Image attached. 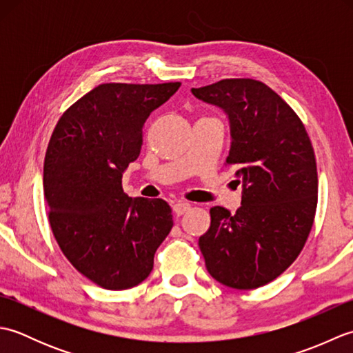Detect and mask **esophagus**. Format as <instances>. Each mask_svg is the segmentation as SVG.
<instances>
[{"mask_svg":"<svg viewBox=\"0 0 353 353\" xmlns=\"http://www.w3.org/2000/svg\"><path fill=\"white\" fill-rule=\"evenodd\" d=\"M191 209V205L186 203V201H177V203L172 205V211H174V214L177 216H181L183 214H186Z\"/></svg>","mask_w":353,"mask_h":353,"instance_id":"1","label":"esophagus"}]
</instances>
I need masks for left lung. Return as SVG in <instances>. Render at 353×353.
<instances>
[{
    "label": "left lung",
    "mask_w": 353,
    "mask_h": 353,
    "mask_svg": "<svg viewBox=\"0 0 353 353\" xmlns=\"http://www.w3.org/2000/svg\"><path fill=\"white\" fill-rule=\"evenodd\" d=\"M191 91L228 114L226 163L243 183L235 214L211 208L199 247L215 281L259 288L296 261L312 229L319 179L311 139L296 112L259 80L224 79Z\"/></svg>",
    "instance_id": "left-lung-1"
}]
</instances>
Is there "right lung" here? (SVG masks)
<instances>
[{
	"label": "right lung",
	"instance_id": "obj_1",
	"mask_svg": "<svg viewBox=\"0 0 353 353\" xmlns=\"http://www.w3.org/2000/svg\"><path fill=\"white\" fill-rule=\"evenodd\" d=\"M181 88L104 83L63 112L43 161L48 221L74 268L106 290L141 283L172 228L162 199L127 196L123 172L137 161L148 115Z\"/></svg>",
	"mask_w": 353,
	"mask_h": 353
}]
</instances>
